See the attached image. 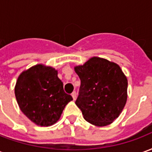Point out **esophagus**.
<instances>
[{
  "label": "esophagus",
  "mask_w": 152,
  "mask_h": 152,
  "mask_svg": "<svg viewBox=\"0 0 152 152\" xmlns=\"http://www.w3.org/2000/svg\"><path fill=\"white\" fill-rule=\"evenodd\" d=\"M72 98L74 100H76V96H77V94H76V91H73L72 93Z\"/></svg>",
  "instance_id": "obj_1"
}]
</instances>
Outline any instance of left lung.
I'll use <instances>...</instances> for the list:
<instances>
[{
	"label": "left lung",
	"mask_w": 152,
	"mask_h": 152,
	"mask_svg": "<svg viewBox=\"0 0 152 152\" xmlns=\"http://www.w3.org/2000/svg\"><path fill=\"white\" fill-rule=\"evenodd\" d=\"M80 80L76 100L85 120L96 126L110 124L119 116L127 100L128 80L116 63L94 57L75 67Z\"/></svg>",
	"instance_id": "left-lung-1"
}]
</instances>
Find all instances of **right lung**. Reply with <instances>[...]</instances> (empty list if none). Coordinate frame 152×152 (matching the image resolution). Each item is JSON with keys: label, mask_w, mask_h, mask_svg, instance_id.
I'll return each instance as SVG.
<instances>
[{"label": "right lung", "mask_w": 152, "mask_h": 152, "mask_svg": "<svg viewBox=\"0 0 152 152\" xmlns=\"http://www.w3.org/2000/svg\"><path fill=\"white\" fill-rule=\"evenodd\" d=\"M17 102L27 117L40 126L58 121L72 97L63 90L56 70L38 64L18 76L15 89Z\"/></svg>", "instance_id": "right-lung-1"}]
</instances>
